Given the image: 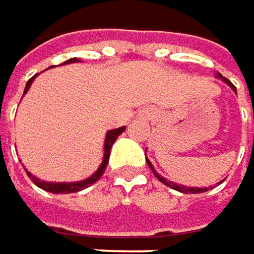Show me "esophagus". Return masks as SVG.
Instances as JSON below:
<instances>
[{"instance_id":"1","label":"esophagus","mask_w":254,"mask_h":254,"mask_svg":"<svg viewBox=\"0 0 254 254\" xmlns=\"http://www.w3.org/2000/svg\"><path fill=\"white\" fill-rule=\"evenodd\" d=\"M153 110L152 108H143L140 113H138V117L141 118V120H147V118H152L153 117Z\"/></svg>"}]
</instances>
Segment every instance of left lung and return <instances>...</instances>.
<instances>
[{"label": "left lung", "mask_w": 254, "mask_h": 254, "mask_svg": "<svg viewBox=\"0 0 254 254\" xmlns=\"http://www.w3.org/2000/svg\"><path fill=\"white\" fill-rule=\"evenodd\" d=\"M215 76H217V78H220V79H223V81L226 82L227 85H228V86H230V88H231V89H233V91L236 92V86H234V85H233L231 82L228 81V79H226V78H224V76H223L221 73H215ZM146 162H147V165L150 166V169L153 171L154 176H156V178H157V179H159V181H160L162 184H165L166 187H169V188H172V190H179V192H182V193H202V192H207V190H208V188H190V187L178 185V184H175V182H172V181H168V179H165L163 176H160L159 173L154 171L153 165L150 163V160H149L147 157H146ZM221 182H223V181H221ZM221 182H220V184H221ZM209 188H211V187H209Z\"/></svg>", "instance_id": "left-lung-1"}]
</instances>
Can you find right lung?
I'll return each mask as SVG.
<instances>
[{"label": "right lung", "instance_id": "right-lung-1", "mask_svg": "<svg viewBox=\"0 0 254 254\" xmlns=\"http://www.w3.org/2000/svg\"><path fill=\"white\" fill-rule=\"evenodd\" d=\"M75 62H79V59L73 58V59H69L66 61L62 64H75ZM37 75H34L33 78H30L27 81V85H26V89H24V94L28 91L31 82L34 81ZM126 130V127H120V128H114V130H110L107 131V136H105V143H104V159H102V163L100 165V168L97 169V172L94 173L92 176L83 179V181H79V182H46V181H40L39 178H36L34 175L28 172L26 169V173L28 175V178L43 190H47V192H52V193H72V192H79V190H85L88 187H91L92 184H95L101 176L105 172V168H107V163H108V159H110V153H111V147L114 144V141L117 140V137Z\"/></svg>", "mask_w": 254, "mask_h": 254}]
</instances>
